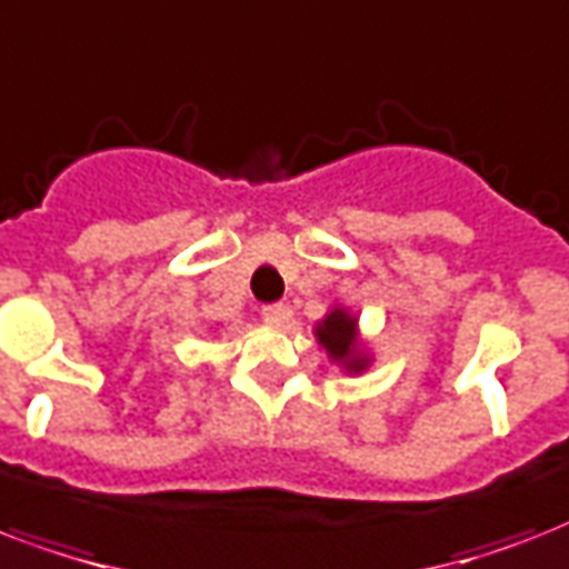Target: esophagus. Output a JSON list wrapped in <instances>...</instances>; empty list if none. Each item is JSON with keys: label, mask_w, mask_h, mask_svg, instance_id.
I'll return each mask as SVG.
<instances>
[{"label": "esophagus", "mask_w": 569, "mask_h": 569, "mask_svg": "<svg viewBox=\"0 0 569 569\" xmlns=\"http://www.w3.org/2000/svg\"><path fill=\"white\" fill-rule=\"evenodd\" d=\"M263 320H267V323L270 326H284L288 323V317H290V311H288V306H281V302H276V306H263Z\"/></svg>", "instance_id": "esophagus-1"}]
</instances>
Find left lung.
Returning a JSON list of instances; mask_svg holds the SVG:
<instances>
[{"label": "left lung", "instance_id": "left-lung-1", "mask_svg": "<svg viewBox=\"0 0 569 569\" xmlns=\"http://www.w3.org/2000/svg\"><path fill=\"white\" fill-rule=\"evenodd\" d=\"M315 338L326 356L341 365L347 373H365L371 368V353L359 338V317L350 315V308H329V315L315 326Z\"/></svg>", "mask_w": 569, "mask_h": 569}]
</instances>
